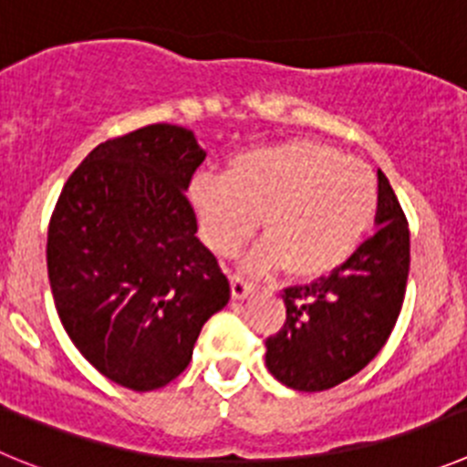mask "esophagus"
Listing matches in <instances>:
<instances>
[{"mask_svg": "<svg viewBox=\"0 0 467 467\" xmlns=\"http://www.w3.org/2000/svg\"><path fill=\"white\" fill-rule=\"evenodd\" d=\"M254 291V284L246 281V276L242 275H233V297L234 300H244V297L249 296Z\"/></svg>", "mask_w": 467, "mask_h": 467, "instance_id": "obj_1", "label": "esophagus"}]
</instances>
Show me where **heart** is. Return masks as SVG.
Wrapping results in <instances>:
<instances>
[{"mask_svg": "<svg viewBox=\"0 0 467 467\" xmlns=\"http://www.w3.org/2000/svg\"><path fill=\"white\" fill-rule=\"evenodd\" d=\"M204 244L221 258L237 254L263 225L249 255L255 272L288 265L317 279L339 270L363 242L379 204L372 171L314 140L246 150L225 176L200 174L188 188Z\"/></svg>", "mask_w": 467, "mask_h": 467, "instance_id": "b5f03b06", "label": "heart"}]
</instances>
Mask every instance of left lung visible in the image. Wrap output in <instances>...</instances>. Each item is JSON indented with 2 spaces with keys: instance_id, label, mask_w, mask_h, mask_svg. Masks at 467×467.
<instances>
[{
  "instance_id": "1",
  "label": "left lung",
  "mask_w": 467,
  "mask_h": 467,
  "mask_svg": "<svg viewBox=\"0 0 467 467\" xmlns=\"http://www.w3.org/2000/svg\"><path fill=\"white\" fill-rule=\"evenodd\" d=\"M377 182L375 234L339 270L284 288L285 321L265 342V365L288 389L314 393L354 377L379 354L400 317L410 228L384 171Z\"/></svg>"
}]
</instances>
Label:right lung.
<instances>
[{"label":"right lung","mask_w":467,"mask_h":467,"mask_svg":"<svg viewBox=\"0 0 467 467\" xmlns=\"http://www.w3.org/2000/svg\"><path fill=\"white\" fill-rule=\"evenodd\" d=\"M204 150L155 123L92 149L71 171L46 244L57 317L107 379L155 390L182 375L230 281L186 197Z\"/></svg>","instance_id":"add662e5"}]
</instances>
